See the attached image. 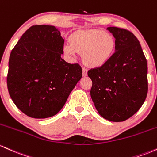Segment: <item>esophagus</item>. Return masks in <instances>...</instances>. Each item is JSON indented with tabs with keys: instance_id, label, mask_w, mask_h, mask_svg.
<instances>
[{
	"instance_id": "obj_1",
	"label": "esophagus",
	"mask_w": 157,
	"mask_h": 157,
	"mask_svg": "<svg viewBox=\"0 0 157 157\" xmlns=\"http://www.w3.org/2000/svg\"><path fill=\"white\" fill-rule=\"evenodd\" d=\"M82 72H83V75H84V76H86V75H87V68H85V67L82 68Z\"/></svg>"
}]
</instances>
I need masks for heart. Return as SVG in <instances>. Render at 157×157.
Listing matches in <instances>:
<instances>
[{
	"mask_svg": "<svg viewBox=\"0 0 157 157\" xmlns=\"http://www.w3.org/2000/svg\"><path fill=\"white\" fill-rule=\"evenodd\" d=\"M116 41L110 34L98 29L78 31L71 37V42L64 47L67 55L76 56L84 53L83 60L87 66L98 67L105 64L112 57Z\"/></svg>",
	"mask_w": 157,
	"mask_h": 157,
	"instance_id": "b5f03b06",
	"label": "heart"
}]
</instances>
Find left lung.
<instances>
[{"mask_svg":"<svg viewBox=\"0 0 157 157\" xmlns=\"http://www.w3.org/2000/svg\"><path fill=\"white\" fill-rule=\"evenodd\" d=\"M116 38V52L105 64L88 70L90 96L102 117L111 121L131 118L143 105L147 93V61L131 32L107 27Z\"/></svg>","mask_w":157,"mask_h":157,"instance_id":"obj_1","label":"left lung"}]
</instances>
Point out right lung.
I'll list each match as a JSON object with an SVG mask.
<instances>
[{"instance_id":"1","label":"right lung","mask_w":157,"mask_h":157,"mask_svg":"<svg viewBox=\"0 0 157 157\" xmlns=\"http://www.w3.org/2000/svg\"><path fill=\"white\" fill-rule=\"evenodd\" d=\"M64 43L54 26L35 25L12 49L6 78L9 93L28 117L44 119L57 114L82 78L80 65L61 59Z\"/></svg>"}]
</instances>
